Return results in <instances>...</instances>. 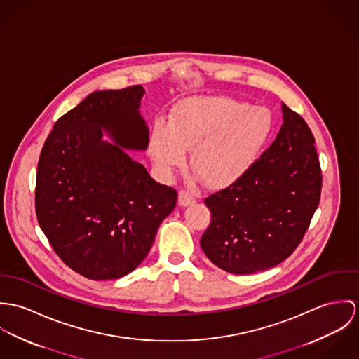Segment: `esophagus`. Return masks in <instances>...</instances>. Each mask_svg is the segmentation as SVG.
<instances>
[{"mask_svg": "<svg viewBox=\"0 0 359 359\" xmlns=\"http://www.w3.org/2000/svg\"><path fill=\"white\" fill-rule=\"evenodd\" d=\"M194 202H196V199L193 198L189 193H186V191L179 193V205L180 206H189V205H193Z\"/></svg>", "mask_w": 359, "mask_h": 359, "instance_id": "obj_1", "label": "esophagus"}]
</instances>
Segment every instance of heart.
I'll return each instance as SVG.
<instances>
[{"label":"heart","mask_w":359,"mask_h":359,"mask_svg":"<svg viewBox=\"0 0 359 359\" xmlns=\"http://www.w3.org/2000/svg\"><path fill=\"white\" fill-rule=\"evenodd\" d=\"M274 129L271 111L231 97H191L175 106L170 121L153 123L149 150L162 172H170L193 150L191 168L209 189L241 180L260 158Z\"/></svg>","instance_id":"1"}]
</instances>
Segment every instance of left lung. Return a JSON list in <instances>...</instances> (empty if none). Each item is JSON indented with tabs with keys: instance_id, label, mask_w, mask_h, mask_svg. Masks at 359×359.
<instances>
[{
	"instance_id": "1",
	"label": "left lung",
	"mask_w": 359,
	"mask_h": 359,
	"mask_svg": "<svg viewBox=\"0 0 359 359\" xmlns=\"http://www.w3.org/2000/svg\"><path fill=\"white\" fill-rule=\"evenodd\" d=\"M283 123L273 144L230 187L208 198L210 224L203 253L231 274H253L287 259L304 237L322 189L316 139L297 113L282 103Z\"/></svg>"
}]
</instances>
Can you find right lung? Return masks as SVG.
I'll return each instance as SVG.
<instances>
[{
	"mask_svg": "<svg viewBox=\"0 0 359 359\" xmlns=\"http://www.w3.org/2000/svg\"><path fill=\"white\" fill-rule=\"evenodd\" d=\"M142 85L96 90L53 125L41 151L36 213L56 255L93 280L132 273L149 255L177 193L126 150L149 146ZM104 130L115 142L103 141Z\"/></svg>",
	"mask_w": 359,
	"mask_h": 359,
	"instance_id": "add662e5",
	"label": "right lung"
}]
</instances>
